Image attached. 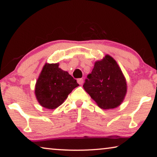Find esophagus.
<instances>
[{
  "instance_id": "esophagus-1",
  "label": "esophagus",
  "mask_w": 157,
  "mask_h": 157,
  "mask_svg": "<svg viewBox=\"0 0 157 157\" xmlns=\"http://www.w3.org/2000/svg\"><path fill=\"white\" fill-rule=\"evenodd\" d=\"M77 81H78L79 85H82L84 82V79L82 78H79V79H78V80Z\"/></svg>"
}]
</instances>
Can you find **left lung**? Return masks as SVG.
Here are the masks:
<instances>
[{
	"mask_svg": "<svg viewBox=\"0 0 157 157\" xmlns=\"http://www.w3.org/2000/svg\"><path fill=\"white\" fill-rule=\"evenodd\" d=\"M83 87L103 109L118 107L127 92V84L120 67L109 55L94 63Z\"/></svg>",
	"mask_w": 157,
	"mask_h": 157,
	"instance_id": "left-lung-1",
	"label": "left lung"
}]
</instances>
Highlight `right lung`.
Segmentation results:
<instances>
[{"instance_id":"add662e5","label":"right lung","mask_w":157,"mask_h":157,"mask_svg":"<svg viewBox=\"0 0 157 157\" xmlns=\"http://www.w3.org/2000/svg\"><path fill=\"white\" fill-rule=\"evenodd\" d=\"M58 65V63L44 65L35 86L37 101L48 109L60 106L72 90L79 86L76 79Z\"/></svg>"}]
</instances>
